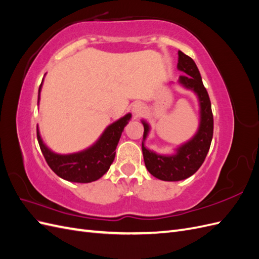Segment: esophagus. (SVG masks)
I'll use <instances>...</instances> for the list:
<instances>
[{
  "mask_svg": "<svg viewBox=\"0 0 259 259\" xmlns=\"http://www.w3.org/2000/svg\"><path fill=\"white\" fill-rule=\"evenodd\" d=\"M143 107H142V105H139V104H137V105H135L134 106V108H133V112H134V114H135V116H139L140 114L143 113Z\"/></svg>",
  "mask_w": 259,
  "mask_h": 259,
  "instance_id": "34e87169",
  "label": "esophagus"
}]
</instances>
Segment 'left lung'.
<instances>
[{"instance_id":"left-lung-1","label":"left lung","mask_w":259,"mask_h":259,"mask_svg":"<svg viewBox=\"0 0 259 259\" xmlns=\"http://www.w3.org/2000/svg\"><path fill=\"white\" fill-rule=\"evenodd\" d=\"M177 68L185 72L179 76V83L185 88L194 91L201 107L200 127L195 136L177 149L174 155H159L148 150L143 143V154L146 167L154 177L165 182H178L193 175L204 162L209 150L214 131V119L210 100L206 89L202 82L199 69L191 57L178 52ZM144 124V140L147 137L149 126Z\"/></svg>"}]
</instances>
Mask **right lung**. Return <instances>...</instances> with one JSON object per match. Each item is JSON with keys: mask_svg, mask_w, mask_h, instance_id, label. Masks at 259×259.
Listing matches in <instances>:
<instances>
[{"mask_svg": "<svg viewBox=\"0 0 259 259\" xmlns=\"http://www.w3.org/2000/svg\"><path fill=\"white\" fill-rule=\"evenodd\" d=\"M42 83L38 88L40 100ZM131 114H126L119 121L108 126L98 142L84 151L72 154H57L52 152L46 147L36 126L37 142L44 155L46 163L55 174L73 183H92L99 179L112 164L115 156V148L119 143L122 132L131 119Z\"/></svg>", "mask_w": 259, "mask_h": 259, "instance_id": "1", "label": "right lung"}]
</instances>
